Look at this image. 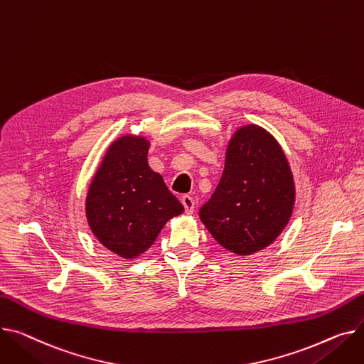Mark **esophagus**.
<instances>
[{"label":"esophagus","mask_w":364,"mask_h":364,"mask_svg":"<svg viewBox=\"0 0 364 364\" xmlns=\"http://www.w3.org/2000/svg\"><path fill=\"white\" fill-rule=\"evenodd\" d=\"M181 203H183V206H184L186 213H193V212H195L196 202H195V199H193L191 196H188V195L183 196V198H181Z\"/></svg>","instance_id":"34e87169"}]
</instances>
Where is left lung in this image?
Returning a JSON list of instances; mask_svg holds the SVG:
<instances>
[{
    "instance_id": "left-lung-1",
    "label": "left lung",
    "mask_w": 364,
    "mask_h": 364,
    "mask_svg": "<svg viewBox=\"0 0 364 364\" xmlns=\"http://www.w3.org/2000/svg\"><path fill=\"white\" fill-rule=\"evenodd\" d=\"M296 184L278 140L257 124L238 127L225 166L199 216L228 252L249 256L271 246L293 215Z\"/></svg>"
}]
</instances>
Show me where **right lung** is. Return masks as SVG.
<instances>
[{"label": "right lung", "mask_w": 364, "mask_h": 364, "mask_svg": "<svg viewBox=\"0 0 364 364\" xmlns=\"http://www.w3.org/2000/svg\"><path fill=\"white\" fill-rule=\"evenodd\" d=\"M151 141L139 134L114 140L92 178L86 218L100 243L123 259L146 252L164 225L184 212L148 164Z\"/></svg>", "instance_id": "right-lung-1"}]
</instances>
